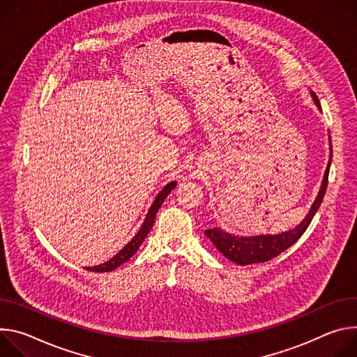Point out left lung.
<instances>
[{
  "label": "left lung",
  "mask_w": 357,
  "mask_h": 357,
  "mask_svg": "<svg viewBox=\"0 0 357 357\" xmlns=\"http://www.w3.org/2000/svg\"><path fill=\"white\" fill-rule=\"evenodd\" d=\"M312 96L316 105L321 107L318 96H316L313 92H312ZM329 169H331V163L326 169L322 188L318 194V199H316V202L313 203L306 218L295 229L282 232L278 235H259V236H248V238H243V236H234L218 228H213V229H206V235L225 258L238 265L266 262L275 257H278L281 252L288 250L301 238L303 232L306 231V228L309 227L310 221L313 220L316 211L319 210L328 188Z\"/></svg>",
  "instance_id": "1"
}]
</instances>
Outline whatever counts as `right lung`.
Instances as JSON below:
<instances>
[{
  "label": "right lung",
  "mask_w": 357,
  "mask_h": 357,
  "mask_svg": "<svg viewBox=\"0 0 357 357\" xmlns=\"http://www.w3.org/2000/svg\"><path fill=\"white\" fill-rule=\"evenodd\" d=\"M176 184H177L176 181L169 183V184L160 191V194L157 195V199H155L154 203L151 204V207H150V210H149V213H147V217H146V220H144L142 228H140L139 232L133 236V240H132L121 252H117L112 259H109V261L105 262V264H100V265H96V266H91V268H86V269H88V271H92V272H109V271L116 269L119 265H122V264L126 262L128 259H130V258L133 257V254L139 250V247L142 245V243L144 241L147 234L150 232L158 208L162 207V204L165 203V199L169 195V192L176 187Z\"/></svg>",
  "instance_id": "right-lung-1"
}]
</instances>
